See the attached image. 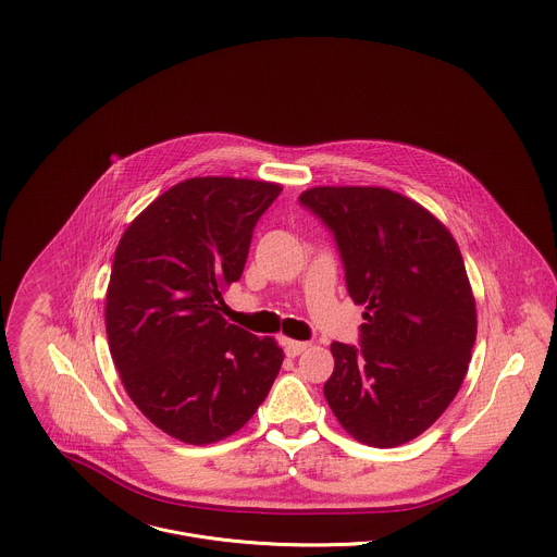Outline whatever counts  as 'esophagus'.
<instances>
[{
    "mask_svg": "<svg viewBox=\"0 0 557 557\" xmlns=\"http://www.w3.org/2000/svg\"><path fill=\"white\" fill-rule=\"evenodd\" d=\"M283 347H285V354L289 356V358H296V356H300L307 347H309V343L307 341H294V338H283Z\"/></svg>",
    "mask_w": 557,
    "mask_h": 557,
    "instance_id": "obj_1",
    "label": "esophagus"
}]
</instances>
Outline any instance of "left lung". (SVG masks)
Returning <instances> with one entry per match:
<instances>
[{"instance_id": "obj_1", "label": "left lung", "mask_w": 557, "mask_h": 557, "mask_svg": "<svg viewBox=\"0 0 557 557\" xmlns=\"http://www.w3.org/2000/svg\"><path fill=\"white\" fill-rule=\"evenodd\" d=\"M300 203L330 227L351 300L364 305L360 347L332 343L323 395L358 442L395 448L457 397L476 341V300L446 225L382 186H315Z\"/></svg>"}]
</instances>
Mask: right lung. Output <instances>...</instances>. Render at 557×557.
Instances as JSON below:
<instances>
[{"mask_svg": "<svg viewBox=\"0 0 557 557\" xmlns=\"http://www.w3.org/2000/svg\"><path fill=\"white\" fill-rule=\"evenodd\" d=\"M283 190L246 177H190L122 234L104 325L120 380L166 435L206 446L239 431L268 397L283 349L223 318L252 230Z\"/></svg>", "mask_w": 557, "mask_h": 557, "instance_id": "right-lung-1", "label": "right lung"}]
</instances>
